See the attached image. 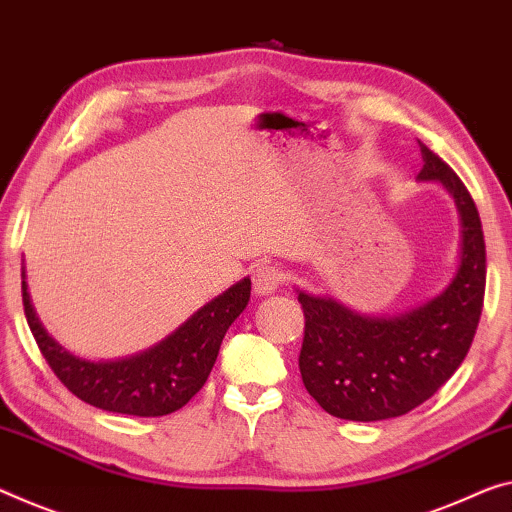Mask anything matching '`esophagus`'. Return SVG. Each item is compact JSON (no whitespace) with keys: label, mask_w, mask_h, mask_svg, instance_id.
Segmentation results:
<instances>
[{"label":"esophagus","mask_w":512,"mask_h":512,"mask_svg":"<svg viewBox=\"0 0 512 512\" xmlns=\"http://www.w3.org/2000/svg\"><path fill=\"white\" fill-rule=\"evenodd\" d=\"M283 272L279 270L277 265H258L254 270V293L258 297H265V295H272L274 290H277L281 283H283Z\"/></svg>","instance_id":"obj_1"}]
</instances>
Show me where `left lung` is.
Here are the masks:
<instances>
[{
    "mask_svg": "<svg viewBox=\"0 0 512 512\" xmlns=\"http://www.w3.org/2000/svg\"><path fill=\"white\" fill-rule=\"evenodd\" d=\"M419 148L416 180L442 185L460 219L458 267L442 293L396 316H371L297 288L306 318L302 382L338 419L382 421L426 403L465 361L481 320L485 240L476 203L442 157Z\"/></svg>",
    "mask_w": 512,
    "mask_h": 512,
    "instance_id": "obj_1",
    "label": "left lung"
}]
</instances>
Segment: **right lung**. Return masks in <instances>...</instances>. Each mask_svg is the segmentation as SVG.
Returning a JSON list of instances; mask_svg holds the SVG:
<instances>
[{"mask_svg": "<svg viewBox=\"0 0 512 512\" xmlns=\"http://www.w3.org/2000/svg\"><path fill=\"white\" fill-rule=\"evenodd\" d=\"M25 279L22 270L25 316L54 375L84 403L132 416H164L190 403L215 366L226 329L245 311L251 295V279H240L144 352L91 361L73 355L47 334L31 304Z\"/></svg>", "mask_w": 512, "mask_h": 512, "instance_id": "obj_1", "label": "right lung"}]
</instances>
